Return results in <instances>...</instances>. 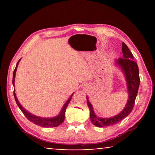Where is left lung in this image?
Listing matches in <instances>:
<instances>
[{"instance_id": "obj_1", "label": "left lung", "mask_w": 155, "mask_h": 155, "mask_svg": "<svg viewBox=\"0 0 155 155\" xmlns=\"http://www.w3.org/2000/svg\"><path fill=\"white\" fill-rule=\"evenodd\" d=\"M123 56L117 60L116 64L122 68L124 72L126 79L127 82V87L128 91V99L125 108L118 115L111 117V118H100L97 117L94 112L91 103L87 100V105L90 109V120L93 124L98 127H109V126L117 124L127 117L132 111L135 104V98L137 97L138 89L140 87V73L137 64L133 60V55L131 53L128 46L122 42V48Z\"/></svg>"}]
</instances>
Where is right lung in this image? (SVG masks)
Listing matches in <instances>:
<instances>
[{"label":"right lung","mask_w":155,"mask_h":155,"mask_svg":"<svg viewBox=\"0 0 155 155\" xmlns=\"http://www.w3.org/2000/svg\"><path fill=\"white\" fill-rule=\"evenodd\" d=\"M20 61V60H19ZM18 61V62H19ZM18 62L16 64V67H15L14 71V74H13V85L14 86V81H15V72H16V69H17V66L18 64ZM14 98L15 100V102L18 104V106L19 107V108L20 109L21 111L23 113V114L25 115V116L27 117V118L31 121V122L34 123V124L36 125H39L40 127H46V128H49V127H56L57 126H59L63 123V122L64 121L65 119V110H66L67 107L68 105V104L71 101L72 99V96H70V98L68 100V101L65 103L64 107H63L61 112L60 114L57 115V117H54L53 118H44V117H38L35 116V115H32L30 113H28L27 111L23 108V107L20 105V104L18 102V99L16 98V96H15V90H14Z\"/></svg>","instance_id":"1"}]
</instances>
